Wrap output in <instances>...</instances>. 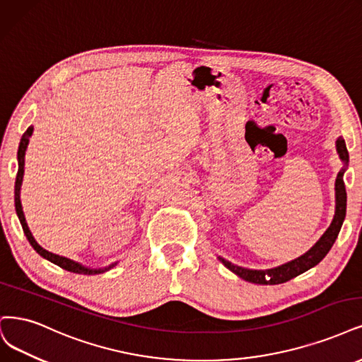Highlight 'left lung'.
Segmentation results:
<instances>
[{
	"label": "left lung",
	"mask_w": 362,
	"mask_h": 362,
	"mask_svg": "<svg viewBox=\"0 0 362 362\" xmlns=\"http://www.w3.org/2000/svg\"><path fill=\"white\" fill-rule=\"evenodd\" d=\"M335 145H337V153H339L341 161L344 163V166L339 172L337 180H335V214H334V218L329 224V228L319 238V241L313 247H311L308 252H305L303 256L288 262V264H283L280 267L271 268V269L243 268V267H238V265H233L232 262L218 256L220 262L224 267L230 269L233 274H236V276L241 277L245 281L256 283V284H280V283L289 281L291 279H293L296 276H300V274L308 271L310 268L316 267L319 262L328 255V252L331 250V247L334 245L335 240H337L339 232L341 229V224L344 221L346 201H347L343 175H344L346 166L349 163V153H347L346 142H344L343 138H339L337 142H335Z\"/></svg>",
	"instance_id": "left-lung-1"
}]
</instances>
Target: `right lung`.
Returning <instances> with one entry per match:
<instances>
[{"label":"right lung","instance_id":"1","mask_svg":"<svg viewBox=\"0 0 362 362\" xmlns=\"http://www.w3.org/2000/svg\"><path fill=\"white\" fill-rule=\"evenodd\" d=\"M33 134V127H28L27 132H25L22 134V139H21V144H19V149H18V165H19V169H18V175H16V182H15V208H16V214L19 217V221L22 224V229H23V233L25 236H27V240L30 241V244L33 245L34 250L39 253L42 257L47 259L49 262H52V264L61 267L62 269L66 271H70V272H76V274H85V276H94V274H102L110 268H114L117 265L112 264L106 268H98V269H94V268H88V267H83L81 265L79 262H74L69 257H64V256H59V255H54L51 252L45 250V248L42 245H39V243H37L34 240V236L28 228L27 221H25V216H23V211H22V204H21V185H22V178H23V166H25V151H27V146H28V142H30V136Z\"/></svg>","mask_w":362,"mask_h":362}]
</instances>
